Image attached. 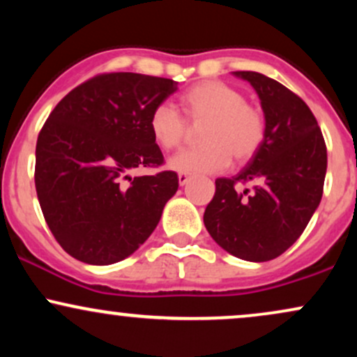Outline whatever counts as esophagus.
I'll return each mask as SVG.
<instances>
[{"label": "esophagus", "instance_id": "1", "mask_svg": "<svg viewBox=\"0 0 357 357\" xmlns=\"http://www.w3.org/2000/svg\"><path fill=\"white\" fill-rule=\"evenodd\" d=\"M178 181H179V184H181V186H184V184L190 181V176L184 174V173H179L178 174Z\"/></svg>", "mask_w": 357, "mask_h": 357}]
</instances>
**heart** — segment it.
Here are the masks:
<instances>
[{
	"label": "heart",
	"instance_id": "obj_1",
	"mask_svg": "<svg viewBox=\"0 0 357 357\" xmlns=\"http://www.w3.org/2000/svg\"><path fill=\"white\" fill-rule=\"evenodd\" d=\"M184 118L167 104L155 105L149 116V132L162 149H178L190 134V123L199 127L203 146L181 151L169 159L171 169L184 174L216 173L230 165H243L258 153L265 139V117L247 104L245 93L221 80H204L179 97Z\"/></svg>",
	"mask_w": 357,
	"mask_h": 357
}]
</instances>
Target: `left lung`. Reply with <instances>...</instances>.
I'll list each match as a JSON object with an SVG mask.
<instances>
[{
	"label": "left lung",
	"mask_w": 357,
	"mask_h": 357,
	"mask_svg": "<svg viewBox=\"0 0 357 357\" xmlns=\"http://www.w3.org/2000/svg\"><path fill=\"white\" fill-rule=\"evenodd\" d=\"M250 82L265 116V139L236 176L218 178L204 210L211 238L233 257L273 260L296 243L321 203L327 149L321 127L301 97L258 72H233ZM252 181L253 190H236Z\"/></svg>",
	"instance_id": "1"
}]
</instances>
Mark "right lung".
<instances>
[{"label": "right lung", "mask_w": 357, "mask_h": 357, "mask_svg": "<svg viewBox=\"0 0 357 357\" xmlns=\"http://www.w3.org/2000/svg\"><path fill=\"white\" fill-rule=\"evenodd\" d=\"M178 82L132 72L102 73L61 99L36 141L35 186L60 247L90 265L132 255L178 191V174L130 178L165 162L149 116Z\"/></svg>", "instance_id": "obj_1"}]
</instances>
